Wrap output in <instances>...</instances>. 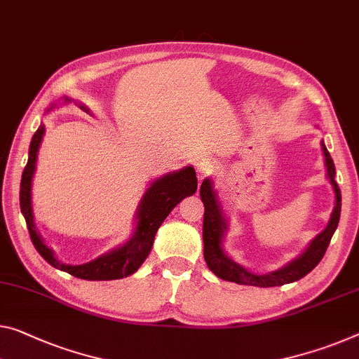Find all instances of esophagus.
<instances>
[{
    "label": "esophagus",
    "mask_w": 359,
    "mask_h": 359,
    "mask_svg": "<svg viewBox=\"0 0 359 359\" xmlns=\"http://www.w3.org/2000/svg\"><path fill=\"white\" fill-rule=\"evenodd\" d=\"M217 168L218 163L217 161H213L212 157H201L196 162V172L198 175V178H203V176L213 173Z\"/></svg>",
    "instance_id": "1"
}]
</instances>
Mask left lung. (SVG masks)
Here are the masks:
<instances>
[{
	"instance_id": "obj_1",
	"label": "left lung",
	"mask_w": 359,
	"mask_h": 359,
	"mask_svg": "<svg viewBox=\"0 0 359 359\" xmlns=\"http://www.w3.org/2000/svg\"><path fill=\"white\" fill-rule=\"evenodd\" d=\"M324 162H326L327 178L329 183L332 184L334 194H335V207L330 215V219L323 233H319L314 239L310 242L308 249L297 257L295 260L285 264L280 269H276L273 273L268 274H255L250 273L249 269L241 266L239 263L231 260L223 250V237L226 229H228V222H226L222 205H219L217 192L213 189V181L210 178L203 180L201 186V198L205 207V213H203V258H205L207 266L210 268L218 278L224 280H231L236 284L244 285H257V287H274V285H284L289 283H295V280L302 279L306 276L316 264L323 260L324 253H326L329 242L332 239L339 226L340 219V208H341V194L339 189L337 181H335V167L334 161L330 157L329 151L321 142Z\"/></svg>"
}]
</instances>
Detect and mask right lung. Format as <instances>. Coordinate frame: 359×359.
<instances>
[{
  "label": "right lung",
  "mask_w": 359,
  "mask_h": 359,
  "mask_svg": "<svg viewBox=\"0 0 359 359\" xmlns=\"http://www.w3.org/2000/svg\"><path fill=\"white\" fill-rule=\"evenodd\" d=\"M65 101H69L65 97ZM81 109H86L81 106ZM43 135H45V125L35 131L32 137L29 149V162H27L24 173L20 180V210L24 215L27 228H29L30 239L35 245L38 253L51 264V266L65 271L75 278L88 279V280H112L122 279L126 276L137 271L151 253L154 237L157 229L161 228L163 219L168 213L183 201L184 197L192 196L197 189L196 170L192 167H184L178 172L168 173L154 181L151 187L142 196L140 207L136 212V228L133 236L117 249L110 250L104 255L97 257L96 260L85 264H65L60 263L54 257L53 250L43 242L40 234L36 233L35 223H33V210H32V180L35 173L38 149H40Z\"/></svg>",
  "instance_id": "right-lung-1"
}]
</instances>
